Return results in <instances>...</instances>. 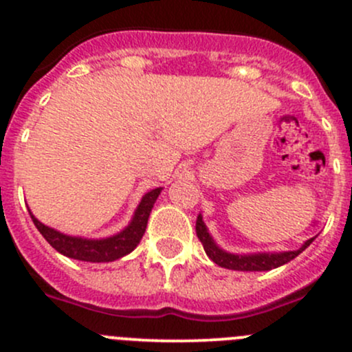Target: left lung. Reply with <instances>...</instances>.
<instances>
[{
    "label": "left lung",
    "mask_w": 352,
    "mask_h": 352,
    "mask_svg": "<svg viewBox=\"0 0 352 352\" xmlns=\"http://www.w3.org/2000/svg\"><path fill=\"white\" fill-rule=\"evenodd\" d=\"M196 233L197 239L201 240V243L204 245L206 255L211 258L214 264H218L219 267L232 269V271H247V272H255V271H271V269L279 267V265H285L289 261H293L294 257L301 254L305 248L308 247L315 239L307 240L301 245L298 250H287V252H258V254H232V252H226L214 242V239L211 236V233L208 232V226L202 221V214L197 216L196 221Z\"/></svg>",
    "instance_id": "8db88e82"
}]
</instances>
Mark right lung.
<instances>
[{
	"mask_svg": "<svg viewBox=\"0 0 352 352\" xmlns=\"http://www.w3.org/2000/svg\"><path fill=\"white\" fill-rule=\"evenodd\" d=\"M162 189L163 187H156V189H151L150 192L144 194L141 197L140 204H138L136 211H134L133 218H131L129 225L120 230L119 233H116V235L105 236V239H85V236L66 235V233L58 232V230L38 221L32 214L30 209H28V212H30L32 221L37 226L38 232L42 233V236L59 254L83 262H112L131 254L138 247L144 232H146L148 218H150L151 209H153Z\"/></svg>",
	"mask_w": 352,
	"mask_h": 352,
	"instance_id": "obj_1",
	"label": "right lung"
}]
</instances>
